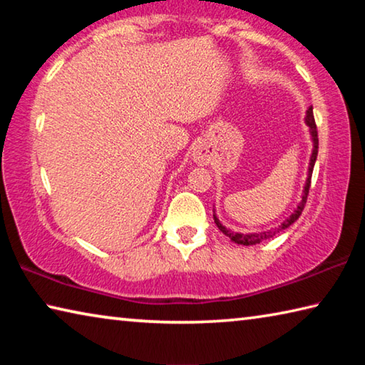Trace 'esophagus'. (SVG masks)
Masks as SVG:
<instances>
[{
  "label": "esophagus",
  "instance_id": "1",
  "mask_svg": "<svg viewBox=\"0 0 365 365\" xmlns=\"http://www.w3.org/2000/svg\"><path fill=\"white\" fill-rule=\"evenodd\" d=\"M193 158H195V160H197V163H200V164L205 163V156H202V154H201L200 151H195V156H193Z\"/></svg>",
  "mask_w": 365,
  "mask_h": 365
}]
</instances>
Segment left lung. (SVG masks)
Masks as SVG:
<instances>
[{"label": "left lung", "instance_id": "1", "mask_svg": "<svg viewBox=\"0 0 365 365\" xmlns=\"http://www.w3.org/2000/svg\"><path fill=\"white\" fill-rule=\"evenodd\" d=\"M306 123L309 127V130H311V137H312V143H314V148H312V154H311V163H309V170H307V178H306V185H304V191H302V197L299 201L298 207L294 209V212L289 215V217H287L285 220H283V224L272 228V230H267V232H261V233H238V232H232L228 230L227 227H224L219 222V219L215 217L214 214V222L215 225L219 227V230L227 235L228 238L232 240V242H235L237 245H243V246H251V245H257L264 242V240H269L272 237H275L277 233H280L282 230H285V228H288L289 225L293 224V222H296L299 219V215L302 212V209H304L306 206V200H307V195H309V187H311V177H312V170H314V164H316V159H317V153H319V137H317V125H316V120H314V113H312V108H309L306 110Z\"/></svg>", "mask_w": 365, "mask_h": 365}]
</instances>
